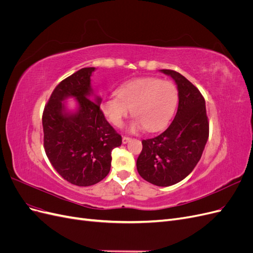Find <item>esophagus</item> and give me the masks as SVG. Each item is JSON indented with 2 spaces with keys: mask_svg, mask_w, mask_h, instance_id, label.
<instances>
[{
  "mask_svg": "<svg viewBox=\"0 0 253 253\" xmlns=\"http://www.w3.org/2000/svg\"><path fill=\"white\" fill-rule=\"evenodd\" d=\"M129 140H131V138H129V137H127V136H124V137H122V142H124V143H126V142H128Z\"/></svg>",
  "mask_w": 253,
  "mask_h": 253,
  "instance_id": "obj_1",
  "label": "esophagus"
}]
</instances>
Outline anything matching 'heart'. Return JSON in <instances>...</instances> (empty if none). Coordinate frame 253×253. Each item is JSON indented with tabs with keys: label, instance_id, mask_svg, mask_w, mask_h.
Listing matches in <instances>:
<instances>
[{
	"label": "heart",
	"instance_id": "heart-1",
	"mask_svg": "<svg viewBox=\"0 0 253 253\" xmlns=\"http://www.w3.org/2000/svg\"><path fill=\"white\" fill-rule=\"evenodd\" d=\"M117 97L105 98L101 112L115 126H121L129 110L135 117L133 131L143 127L155 132L171 119L177 103V89L169 80L141 77L122 83L116 89Z\"/></svg>",
	"mask_w": 253,
	"mask_h": 253
}]
</instances>
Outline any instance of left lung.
I'll use <instances>...</instances> for the list:
<instances>
[{
  "mask_svg": "<svg viewBox=\"0 0 253 253\" xmlns=\"http://www.w3.org/2000/svg\"><path fill=\"white\" fill-rule=\"evenodd\" d=\"M162 72L177 84V113L165 132L141 141L136 166L143 179L168 187L186 178L200 162L209 137V120L205 98L198 88L177 72Z\"/></svg>",
  "mask_w": 253,
  "mask_h": 253,
  "instance_id": "1",
  "label": "left lung"
}]
</instances>
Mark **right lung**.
Returning a JSON list of instances; mask_svg holds the SVG:
<instances>
[{
    "label": "right lung",
    "instance_id": "add662e5",
    "mask_svg": "<svg viewBox=\"0 0 253 253\" xmlns=\"http://www.w3.org/2000/svg\"><path fill=\"white\" fill-rule=\"evenodd\" d=\"M84 67L61 81L52 90L42 115L44 150L51 166L73 185L87 187L101 181L111 170L112 151L122 138L101 112V99L90 97V76ZM76 96L80 111L63 113L62 101Z\"/></svg>",
    "mask_w": 253,
    "mask_h": 253
}]
</instances>
